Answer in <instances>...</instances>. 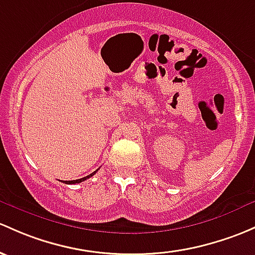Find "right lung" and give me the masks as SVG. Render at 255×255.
Listing matches in <instances>:
<instances>
[{
	"mask_svg": "<svg viewBox=\"0 0 255 255\" xmlns=\"http://www.w3.org/2000/svg\"><path fill=\"white\" fill-rule=\"evenodd\" d=\"M96 171H98V170H96ZM96 171H94V172H93V173H90V175H88V176L83 177V178H79V179H74V181H64V183H66V184H76V183H80V182L85 181V179L90 178V177L95 175V173H96Z\"/></svg>",
	"mask_w": 255,
	"mask_h": 255,
	"instance_id": "add662e5",
	"label": "right lung"
}]
</instances>
